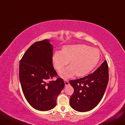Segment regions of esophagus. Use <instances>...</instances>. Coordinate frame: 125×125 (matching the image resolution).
<instances>
[{
    "instance_id": "obj_1",
    "label": "esophagus",
    "mask_w": 125,
    "mask_h": 125,
    "mask_svg": "<svg viewBox=\"0 0 125 125\" xmlns=\"http://www.w3.org/2000/svg\"><path fill=\"white\" fill-rule=\"evenodd\" d=\"M64 83H65V85L66 86L69 85V82H68V80H64Z\"/></svg>"
}]
</instances>
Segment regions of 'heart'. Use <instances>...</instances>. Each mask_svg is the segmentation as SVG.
<instances>
[{"instance_id":"obj_1","label":"heart","mask_w":125,"mask_h":125,"mask_svg":"<svg viewBox=\"0 0 125 125\" xmlns=\"http://www.w3.org/2000/svg\"><path fill=\"white\" fill-rule=\"evenodd\" d=\"M100 59V51L86 45H72L64 46L62 51H56L52 56L55 69L60 71L67 65L70 66L60 72V76L68 79L74 76L83 77L93 69Z\"/></svg>"}]
</instances>
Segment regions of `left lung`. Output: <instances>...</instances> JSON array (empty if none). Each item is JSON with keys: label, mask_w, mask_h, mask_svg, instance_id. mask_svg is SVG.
Instances as JSON below:
<instances>
[{"label": "left lung", "mask_w": 125, "mask_h": 125, "mask_svg": "<svg viewBox=\"0 0 125 125\" xmlns=\"http://www.w3.org/2000/svg\"><path fill=\"white\" fill-rule=\"evenodd\" d=\"M109 82V69L105 61L93 73L82 78L70 80L74 92L70 98L72 109L79 112L93 109L99 103Z\"/></svg>", "instance_id": "8db88e82"}]
</instances>
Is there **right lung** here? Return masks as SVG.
I'll return each instance as SVG.
<instances>
[{
	"label": "right lung",
	"mask_w": 125,
	"mask_h": 125,
	"mask_svg": "<svg viewBox=\"0 0 125 125\" xmlns=\"http://www.w3.org/2000/svg\"><path fill=\"white\" fill-rule=\"evenodd\" d=\"M53 47L45 39L32 45L20 61L19 78L26 100L34 109L48 111L56 105V99L65 86L57 76L52 62Z\"/></svg>",
	"instance_id": "add662e5"
}]
</instances>
